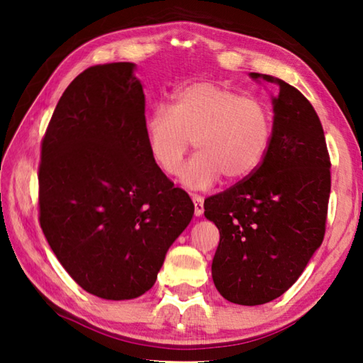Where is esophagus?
<instances>
[{
    "label": "esophagus",
    "instance_id": "esophagus-1",
    "mask_svg": "<svg viewBox=\"0 0 363 363\" xmlns=\"http://www.w3.org/2000/svg\"><path fill=\"white\" fill-rule=\"evenodd\" d=\"M192 200H194V206H195V210H194V213H195V216L196 218H200L201 214H203V196H200V195H194L192 196Z\"/></svg>",
    "mask_w": 363,
    "mask_h": 363
}]
</instances>
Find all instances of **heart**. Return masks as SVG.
Returning a JSON list of instances; mask_svg holds the SVG:
<instances>
[{
  "instance_id": "b5f03b06",
  "label": "heart",
  "mask_w": 363,
  "mask_h": 363,
  "mask_svg": "<svg viewBox=\"0 0 363 363\" xmlns=\"http://www.w3.org/2000/svg\"><path fill=\"white\" fill-rule=\"evenodd\" d=\"M272 130L262 101L206 82L176 89L171 106H157L144 121L150 157L164 174L176 173L194 143L196 153L177 174L194 190L210 189L220 176L229 182L250 176L266 157Z\"/></svg>"
}]
</instances>
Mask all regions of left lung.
<instances>
[{"label": "left lung", "mask_w": 363, "mask_h": 363, "mask_svg": "<svg viewBox=\"0 0 363 363\" xmlns=\"http://www.w3.org/2000/svg\"><path fill=\"white\" fill-rule=\"evenodd\" d=\"M270 96L272 140L253 174L205 200V218L219 229L211 275L220 296L257 306L279 298L320 248L330 199V157L314 107L284 79Z\"/></svg>", "instance_id": "8db88e82"}]
</instances>
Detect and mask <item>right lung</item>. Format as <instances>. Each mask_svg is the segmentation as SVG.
<instances>
[{"label": "right lung", "mask_w": 363, "mask_h": 363, "mask_svg": "<svg viewBox=\"0 0 363 363\" xmlns=\"http://www.w3.org/2000/svg\"><path fill=\"white\" fill-rule=\"evenodd\" d=\"M136 65L89 67L64 91L41 145L40 224L77 284L134 299L157 280L194 203L150 157Z\"/></svg>", "instance_id": "right-lung-1"}]
</instances>
